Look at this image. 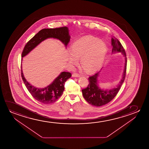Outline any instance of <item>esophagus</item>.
I'll list each match as a JSON object with an SVG mask.
<instances>
[{
	"label": "esophagus",
	"instance_id": "obj_1",
	"mask_svg": "<svg viewBox=\"0 0 149 149\" xmlns=\"http://www.w3.org/2000/svg\"><path fill=\"white\" fill-rule=\"evenodd\" d=\"M72 77H80V75L78 74L74 73L72 74Z\"/></svg>",
	"mask_w": 149,
	"mask_h": 149
}]
</instances>
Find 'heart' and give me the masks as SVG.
Here are the masks:
<instances>
[{
    "label": "heart",
    "mask_w": 149,
    "mask_h": 149,
    "mask_svg": "<svg viewBox=\"0 0 149 149\" xmlns=\"http://www.w3.org/2000/svg\"><path fill=\"white\" fill-rule=\"evenodd\" d=\"M107 48L106 44L97 38L87 36L78 39L71 46V52L68 61L71 66L78 63L80 58L81 65L88 73L98 71L102 66L106 56Z\"/></svg>",
    "instance_id": "obj_1"
}]
</instances>
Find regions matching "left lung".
Here are the masks:
<instances>
[{
  "label": "left lung",
  "instance_id": "left-lung-1",
  "mask_svg": "<svg viewBox=\"0 0 149 149\" xmlns=\"http://www.w3.org/2000/svg\"><path fill=\"white\" fill-rule=\"evenodd\" d=\"M113 54L120 52L125 57L124 69L123 73L122 78L116 88L110 90H103L98 86V77L101 71L88 78L89 84L88 87L82 90V95L86 101L92 105L99 107L107 104L110 102L118 94L123 83L124 81L126 73L127 58L124 48L118 39L113 37L111 38Z\"/></svg>",
  "mask_w": 149,
  "mask_h": 149
}]
</instances>
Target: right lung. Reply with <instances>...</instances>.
<instances>
[{
  "instance_id": "obj_1",
  "label": "right lung",
  "mask_w": 149,
  "mask_h": 149,
  "mask_svg": "<svg viewBox=\"0 0 149 149\" xmlns=\"http://www.w3.org/2000/svg\"><path fill=\"white\" fill-rule=\"evenodd\" d=\"M69 31V29L66 26L42 29L26 43L22 53V57L27 55L39 44L48 38L59 40L67 47L71 38ZM21 76L25 85L33 97L39 102L48 104L55 102L61 96L65 89V82L71 77V74L62 72L51 84L44 88H36L29 84L23 75L22 66Z\"/></svg>"
}]
</instances>
